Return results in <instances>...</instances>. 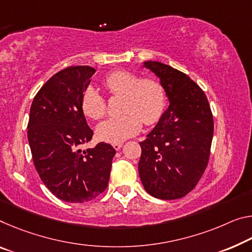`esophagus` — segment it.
I'll return each mask as SVG.
<instances>
[{
    "mask_svg": "<svg viewBox=\"0 0 252 252\" xmlns=\"http://www.w3.org/2000/svg\"><path fill=\"white\" fill-rule=\"evenodd\" d=\"M112 146H113L114 149L118 151V150L121 149V147L123 146V143H121V142H120V143H113V145H112Z\"/></svg>",
    "mask_w": 252,
    "mask_h": 252,
    "instance_id": "34e87169",
    "label": "esophagus"
}]
</instances>
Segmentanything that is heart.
Returning a JSON list of instances; mask_svg holds the SVG:
<instances>
[{"label":"heart","instance_id":"obj_1","mask_svg":"<svg viewBox=\"0 0 252 252\" xmlns=\"http://www.w3.org/2000/svg\"><path fill=\"white\" fill-rule=\"evenodd\" d=\"M106 90L115 96H123L122 115L107 119L96 126L99 140L120 143L137 134L142 122L147 126L159 121L166 109V92L161 83L155 78L141 76L126 70H117L104 79ZM82 110L86 117L98 120L104 117L106 102L93 87L83 92Z\"/></svg>","mask_w":252,"mask_h":252}]
</instances>
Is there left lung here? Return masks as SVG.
Segmentation results:
<instances>
[{
	"mask_svg": "<svg viewBox=\"0 0 252 252\" xmlns=\"http://www.w3.org/2000/svg\"><path fill=\"white\" fill-rule=\"evenodd\" d=\"M142 67L159 78L169 106L140 142L139 176L151 196L181 198L197 185L209 162L212 112L204 92L186 74L159 62Z\"/></svg>",
	"mask_w": 252,
	"mask_h": 252,
	"instance_id": "1",
	"label": "left lung"
}]
</instances>
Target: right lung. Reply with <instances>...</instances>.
Segmentation results:
<instances>
[{"mask_svg":"<svg viewBox=\"0 0 252 252\" xmlns=\"http://www.w3.org/2000/svg\"><path fill=\"white\" fill-rule=\"evenodd\" d=\"M95 71L90 66L58 71L31 104L28 140L34 167L47 189L63 202H89L109 184L114 148L99 142L79 149L93 137L81 99Z\"/></svg>","mask_w":252,"mask_h":252,"instance_id":"obj_1","label":"right lung"}]
</instances>
